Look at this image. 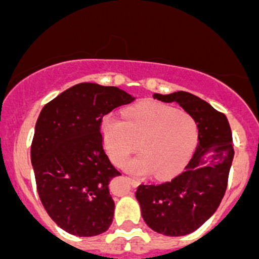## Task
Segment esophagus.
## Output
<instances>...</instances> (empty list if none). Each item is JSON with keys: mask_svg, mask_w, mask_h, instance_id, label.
I'll list each match as a JSON object with an SVG mask.
<instances>
[{"mask_svg": "<svg viewBox=\"0 0 259 259\" xmlns=\"http://www.w3.org/2000/svg\"><path fill=\"white\" fill-rule=\"evenodd\" d=\"M127 180H129V182H130V184H132V187L137 188L138 185H139V182H138L137 179H134V178H127Z\"/></svg>", "mask_w": 259, "mask_h": 259, "instance_id": "1", "label": "esophagus"}]
</instances>
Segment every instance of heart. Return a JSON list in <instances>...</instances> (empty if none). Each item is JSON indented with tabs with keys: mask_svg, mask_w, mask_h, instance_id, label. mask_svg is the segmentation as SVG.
Wrapping results in <instances>:
<instances>
[{
	"mask_svg": "<svg viewBox=\"0 0 259 259\" xmlns=\"http://www.w3.org/2000/svg\"><path fill=\"white\" fill-rule=\"evenodd\" d=\"M100 132L114 164H121L138 143L142 153L125 161L124 168L139 176L154 171L160 178L179 170L198 143V125L192 115L154 101L127 108L124 120L105 115Z\"/></svg>",
	"mask_w": 259,
	"mask_h": 259,
	"instance_id": "1",
	"label": "heart"
}]
</instances>
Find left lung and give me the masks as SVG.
I'll list each match as a JSON object with an SVG mask.
<instances>
[{"label":"left lung","mask_w":259,"mask_h":259,"mask_svg":"<svg viewBox=\"0 0 259 259\" xmlns=\"http://www.w3.org/2000/svg\"><path fill=\"white\" fill-rule=\"evenodd\" d=\"M154 99L176 103L198 125V146L179 176L159 184H142L135 197L145 223L164 236L197 231L218 209L227 189L234 156L232 130L226 115L187 91Z\"/></svg>","instance_id":"obj_1"}]
</instances>
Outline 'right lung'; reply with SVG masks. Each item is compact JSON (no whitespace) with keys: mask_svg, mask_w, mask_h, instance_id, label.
Segmentation results:
<instances>
[{"mask_svg":"<svg viewBox=\"0 0 259 259\" xmlns=\"http://www.w3.org/2000/svg\"><path fill=\"white\" fill-rule=\"evenodd\" d=\"M135 99L115 86L81 82L41 110L31 163L44 207L67 233L98 236L113 223L109 183L121 174L105 153L100 122L104 115Z\"/></svg>","mask_w":259,"mask_h":259,"instance_id":"add662e5","label":"right lung"}]
</instances>
